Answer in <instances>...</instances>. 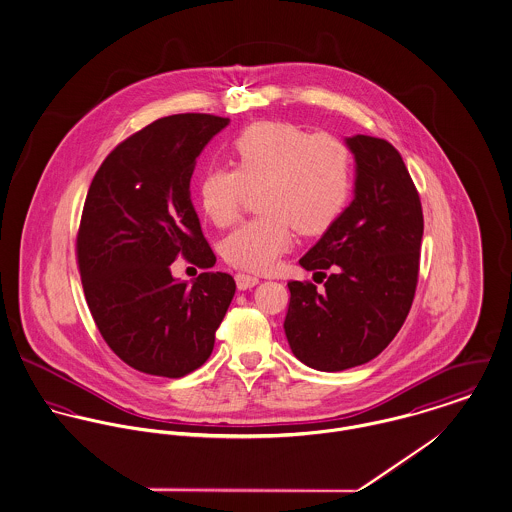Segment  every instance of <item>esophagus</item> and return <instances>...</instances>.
Listing matches in <instances>:
<instances>
[{
	"label": "esophagus",
	"mask_w": 512,
	"mask_h": 512,
	"mask_svg": "<svg viewBox=\"0 0 512 512\" xmlns=\"http://www.w3.org/2000/svg\"><path fill=\"white\" fill-rule=\"evenodd\" d=\"M235 281H237V287L239 289H252L254 285H258L260 283V279L256 277V275H250V273H242L239 272L235 275Z\"/></svg>",
	"instance_id": "obj_1"
}]
</instances>
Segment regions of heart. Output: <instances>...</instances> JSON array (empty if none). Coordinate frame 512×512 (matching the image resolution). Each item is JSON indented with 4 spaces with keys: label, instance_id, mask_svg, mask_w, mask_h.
Instances as JSON below:
<instances>
[{
    "label": "heart",
    "instance_id": "heart-1",
    "mask_svg": "<svg viewBox=\"0 0 512 512\" xmlns=\"http://www.w3.org/2000/svg\"><path fill=\"white\" fill-rule=\"evenodd\" d=\"M233 169H209L200 180V204L215 227L239 219L248 190H256L258 217L223 242L229 264L268 272L301 235L326 233L351 194V153L340 137L308 134L289 122H258L231 145Z\"/></svg>",
    "mask_w": 512,
    "mask_h": 512
}]
</instances>
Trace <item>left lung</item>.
I'll use <instances>...</instances> for the list:
<instances>
[{
	"instance_id": "1",
	"label": "left lung",
	"mask_w": 512,
	"mask_h": 512,
	"mask_svg": "<svg viewBox=\"0 0 512 512\" xmlns=\"http://www.w3.org/2000/svg\"><path fill=\"white\" fill-rule=\"evenodd\" d=\"M355 198L299 264L323 273L324 291L289 281L283 322L291 351L308 367L336 373L375 359L408 318L419 275L423 211L398 149L386 139L347 137ZM325 277V274H324Z\"/></svg>"
}]
</instances>
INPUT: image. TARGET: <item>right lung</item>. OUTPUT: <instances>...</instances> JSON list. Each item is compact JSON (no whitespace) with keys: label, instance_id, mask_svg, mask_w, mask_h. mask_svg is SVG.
Segmentation results:
<instances>
[{"label":"right lung","instance_id":"obj_1","mask_svg":"<svg viewBox=\"0 0 512 512\" xmlns=\"http://www.w3.org/2000/svg\"><path fill=\"white\" fill-rule=\"evenodd\" d=\"M227 124L200 112L159 118L118 143L89 186L75 242L83 293L106 345L139 373L200 369L235 297L229 273H200L192 285L171 273L180 256L202 270L215 264L190 178Z\"/></svg>","mask_w":512,"mask_h":512}]
</instances>
